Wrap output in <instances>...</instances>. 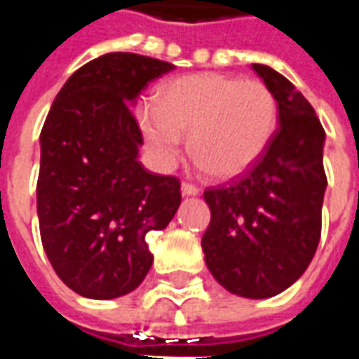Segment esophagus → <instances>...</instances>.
Returning a JSON list of instances; mask_svg holds the SVG:
<instances>
[{
    "label": "esophagus",
    "instance_id": "obj_1",
    "mask_svg": "<svg viewBox=\"0 0 359 359\" xmlns=\"http://www.w3.org/2000/svg\"><path fill=\"white\" fill-rule=\"evenodd\" d=\"M180 192H182V196H198L202 190L196 187V184H190V182H182L180 184Z\"/></svg>",
    "mask_w": 359,
    "mask_h": 359
}]
</instances>
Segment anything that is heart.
Here are the masks:
<instances>
[{"instance_id":"heart-1","label":"heart","mask_w":359,"mask_h":359,"mask_svg":"<svg viewBox=\"0 0 359 359\" xmlns=\"http://www.w3.org/2000/svg\"><path fill=\"white\" fill-rule=\"evenodd\" d=\"M278 103L262 81L196 73L169 82L157 105H144L138 123L157 163L169 167L182 134L196 161L217 179H233L259 157L275 136Z\"/></svg>"}]
</instances>
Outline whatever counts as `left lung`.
Instances as JSON below:
<instances>
[{
	"instance_id": "left-lung-1",
	"label": "left lung",
	"mask_w": 359,
	"mask_h": 359,
	"mask_svg": "<svg viewBox=\"0 0 359 359\" xmlns=\"http://www.w3.org/2000/svg\"><path fill=\"white\" fill-rule=\"evenodd\" d=\"M252 69L278 103L277 130L264 156L231 184L210 188L205 265L242 298H271L294 285L313 259L327 188L325 130L294 84L271 67Z\"/></svg>"
}]
</instances>
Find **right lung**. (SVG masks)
Returning a JSON list of instances; mask_svg holds the SVG:
<instances>
[{
  "label": "right lung",
  "instance_id": "1",
  "mask_svg": "<svg viewBox=\"0 0 359 359\" xmlns=\"http://www.w3.org/2000/svg\"><path fill=\"white\" fill-rule=\"evenodd\" d=\"M175 65L113 51L82 65L55 95L40 134L36 208L46 256L92 300L133 292L154 264L146 234L171 223L180 182L138 161L136 97Z\"/></svg>",
  "mask_w": 359,
  "mask_h": 359
}]
</instances>
